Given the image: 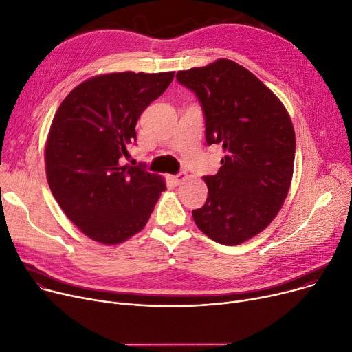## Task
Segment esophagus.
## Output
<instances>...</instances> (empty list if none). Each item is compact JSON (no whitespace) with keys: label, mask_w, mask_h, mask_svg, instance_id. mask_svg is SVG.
<instances>
[{"label":"esophagus","mask_w":352,"mask_h":352,"mask_svg":"<svg viewBox=\"0 0 352 352\" xmlns=\"http://www.w3.org/2000/svg\"><path fill=\"white\" fill-rule=\"evenodd\" d=\"M186 177H188V175H186V172H179L177 175L170 176V180H172V183H173L175 186H177V184H180Z\"/></svg>","instance_id":"obj_1"}]
</instances>
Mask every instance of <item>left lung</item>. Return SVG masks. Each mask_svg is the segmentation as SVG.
Here are the masks:
<instances>
[{
	"mask_svg": "<svg viewBox=\"0 0 352 352\" xmlns=\"http://www.w3.org/2000/svg\"><path fill=\"white\" fill-rule=\"evenodd\" d=\"M203 111L206 142L226 156L204 176L209 196L192 212L212 240L236 245L263 232L287 197L293 177L296 135L283 103L263 82L230 59L176 74Z\"/></svg>",
	"mask_w": 352,
	"mask_h": 352,
	"instance_id": "obj_1",
	"label": "left lung"
}]
</instances>
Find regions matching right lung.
Masks as SVG:
<instances>
[{
	"label": "right lung",
	"mask_w": 352,
	"mask_h": 352,
	"mask_svg": "<svg viewBox=\"0 0 352 352\" xmlns=\"http://www.w3.org/2000/svg\"><path fill=\"white\" fill-rule=\"evenodd\" d=\"M175 72H118L91 78L60 103L45 164L50 189L68 219L95 241L118 244L140 232L166 186L144 163L122 166L139 116Z\"/></svg>",
	"instance_id": "obj_1"
}]
</instances>
